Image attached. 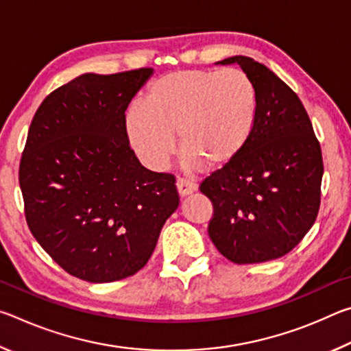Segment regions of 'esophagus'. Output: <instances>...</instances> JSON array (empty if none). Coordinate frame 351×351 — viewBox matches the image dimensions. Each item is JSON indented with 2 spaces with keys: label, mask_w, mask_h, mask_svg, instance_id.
Returning <instances> with one entry per match:
<instances>
[{
  "label": "esophagus",
  "mask_w": 351,
  "mask_h": 351,
  "mask_svg": "<svg viewBox=\"0 0 351 351\" xmlns=\"http://www.w3.org/2000/svg\"><path fill=\"white\" fill-rule=\"evenodd\" d=\"M176 189H178V193H180L181 197H187V195L193 193L195 190H197V184L189 181V180H184V178H178Z\"/></svg>",
  "instance_id": "obj_1"
}]
</instances>
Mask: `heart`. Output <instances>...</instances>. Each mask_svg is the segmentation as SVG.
Returning <instances> with one entry per match:
<instances>
[{"instance_id":"b5f03b06","label":"heart","mask_w":351,"mask_h":351,"mask_svg":"<svg viewBox=\"0 0 351 351\" xmlns=\"http://www.w3.org/2000/svg\"><path fill=\"white\" fill-rule=\"evenodd\" d=\"M255 93L239 69L173 71L150 83L144 105L125 114L130 145L147 167L164 170L180 134L189 170L221 169L239 156L251 136Z\"/></svg>"}]
</instances>
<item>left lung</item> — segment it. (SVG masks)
<instances>
[{
    "instance_id": "1",
    "label": "left lung",
    "mask_w": 351,
    "mask_h": 351,
    "mask_svg": "<svg viewBox=\"0 0 351 351\" xmlns=\"http://www.w3.org/2000/svg\"><path fill=\"white\" fill-rule=\"evenodd\" d=\"M255 93L251 136L232 162L199 190L213 204L209 237L239 265L276 260L294 249L316 221L324 162L297 94L265 64L235 56Z\"/></svg>"
}]
</instances>
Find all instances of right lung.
Segmentation results:
<instances>
[{
	"instance_id": "add662e5",
	"label": "right lung",
	"mask_w": 351,
	"mask_h": 351,
	"mask_svg": "<svg viewBox=\"0 0 351 351\" xmlns=\"http://www.w3.org/2000/svg\"><path fill=\"white\" fill-rule=\"evenodd\" d=\"M153 68L82 74L47 96L20 162L29 229L58 266L91 283L144 268L180 206L175 176L145 169L125 110Z\"/></svg>"
}]
</instances>
